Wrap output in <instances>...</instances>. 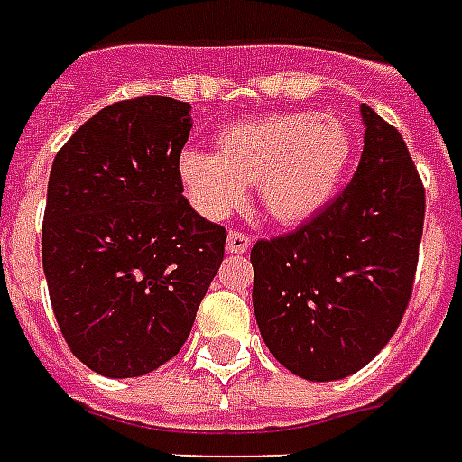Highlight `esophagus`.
Here are the masks:
<instances>
[{
    "label": "esophagus",
    "mask_w": 462,
    "mask_h": 462,
    "mask_svg": "<svg viewBox=\"0 0 462 462\" xmlns=\"http://www.w3.org/2000/svg\"><path fill=\"white\" fill-rule=\"evenodd\" d=\"M249 246H252V237L245 235V232H230L227 235V245H225L227 254H245Z\"/></svg>",
    "instance_id": "34e87169"
}]
</instances>
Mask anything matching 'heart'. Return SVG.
Masks as SVG:
<instances>
[{"instance_id": "heart-1", "label": "heart", "mask_w": 462, "mask_h": 462, "mask_svg": "<svg viewBox=\"0 0 462 462\" xmlns=\"http://www.w3.org/2000/svg\"><path fill=\"white\" fill-rule=\"evenodd\" d=\"M355 141L336 115L281 112L225 126L216 155L184 151L177 172L199 213L227 217L256 187L259 203L273 223L300 225L337 194L350 167Z\"/></svg>"}]
</instances>
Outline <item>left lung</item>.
I'll use <instances>...</instances> for the list:
<instances>
[{
  "mask_svg": "<svg viewBox=\"0 0 462 462\" xmlns=\"http://www.w3.org/2000/svg\"><path fill=\"white\" fill-rule=\"evenodd\" d=\"M365 151L343 194L295 232L252 249L254 314L268 350L309 381H336L379 355L408 309L424 187L401 132L359 105Z\"/></svg>",
  "mask_w": 462,
  "mask_h": 462,
  "instance_id": "obj_1",
  "label": "left lung"
}]
</instances>
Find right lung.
<instances>
[{
    "label": "right lung",
    "mask_w": 462,
    "mask_h": 462,
    "mask_svg": "<svg viewBox=\"0 0 462 462\" xmlns=\"http://www.w3.org/2000/svg\"><path fill=\"white\" fill-rule=\"evenodd\" d=\"M191 105L141 96L76 129L52 162L42 271L67 345L110 379L153 372L187 343L225 227L181 196Z\"/></svg>",
    "instance_id": "obj_1"
}]
</instances>
